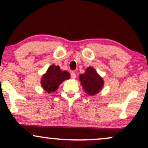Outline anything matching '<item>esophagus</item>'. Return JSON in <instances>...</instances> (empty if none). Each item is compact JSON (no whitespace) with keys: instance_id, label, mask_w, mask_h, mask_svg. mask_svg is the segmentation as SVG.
<instances>
[{"instance_id":"34e87169","label":"esophagus","mask_w":148,"mask_h":148,"mask_svg":"<svg viewBox=\"0 0 148 148\" xmlns=\"http://www.w3.org/2000/svg\"><path fill=\"white\" fill-rule=\"evenodd\" d=\"M76 77V74L75 72H72V73H71V78H72V79H75Z\"/></svg>"}]
</instances>
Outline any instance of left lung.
Here are the masks:
<instances>
[{"mask_svg":"<svg viewBox=\"0 0 148 148\" xmlns=\"http://www.w3.org/2000/svg\"><path fill=\"white\" fill-rule=\"evenodd\" d=\"M79 79L85 92L90 95L99 92L103 86V79L92 67H88L85 74L79 76Z\"/></svg>","mask_w":148,"mask_h":148,"instance_id":"1","label":"left lung"}]
</instances>
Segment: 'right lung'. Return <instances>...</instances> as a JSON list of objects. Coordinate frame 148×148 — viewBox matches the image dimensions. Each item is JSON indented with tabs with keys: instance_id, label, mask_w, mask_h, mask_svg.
<instances>
[{
	"instance_id": "add662e5",
	"label": "right lung",
	"mask_w": 148,
	"mask_h": 148,
	"mask_svg": "<svg viewBox=\"0 0 148 148\" xmlns=\"http://www.w3.org/2000/svg\"><path fill=\"white\" fill-rule=\"evenodd\" d=\"M70 78V74L67 72H62L60 67L54 64L49 67L46 74L42 76L41 84L42 88L48 93L56 91L58 86L64 80Z\"/></svg>"
}]
</instances>
